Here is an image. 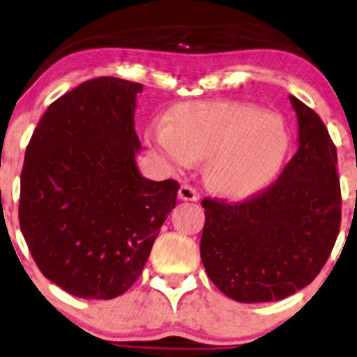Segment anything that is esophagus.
<instances>
[{
  "label": "esophagus",
  "mask_w": 357,
  "mask_h": 357,
  "mask_svg": "<svg viewBox=\"0 0 357 357\" xmlns=\"http://www.w3.org/2000/svg\"><path fill=\"white\" fill-rule=\"evenodd\" d=\"M178 197L181 201H191V202H194V201L199 199V192H197L192 186H189V184H183V186L179 188Z\"/></svg>",
  "instance_id": "obj_1"
}]
</instances>
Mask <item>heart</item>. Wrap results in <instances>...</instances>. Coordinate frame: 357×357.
<instances>
[{
  "instance_id": "heart-1",
  "label": "heart",
  "mask_w": 357,
  "mask_h": 357,
  "mask_svg": "<svg viewBox=\"0 0 357 357\" xmlns=\"http://www.w3.org/2000/svg\"><path fill=\"white\" fill-rule=\"evenodd\" d=\"M155 150L174 168L207 160L206 181L227 197L245 196L277 173L290 137L278 115L229 100L184 103L168 125L150 130Z\"/></svg>"
}]
</instances>
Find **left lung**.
<instances>
[{"label": "left lung", "instance_id": "obj_1", "mask_svg": "<svg viewBox=\"0 0 357 357\" xmlns=\"http://www.w3.org/2000/svg\"><path fill=\"white\" fill-rule=\"evenodd\" d=\"M290 102L298 151L277 183L241 204L202 201L201 260L212 283L241 303L283 300L310 285L340 234L336 146L318 114Z\"/></svg>", "mask_w": 357, "mask_h": 357}]
</instances>
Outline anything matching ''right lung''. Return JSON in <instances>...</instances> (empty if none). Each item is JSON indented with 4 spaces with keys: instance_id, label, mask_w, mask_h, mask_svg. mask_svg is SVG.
<instances>
[{
    "instance_id": "right-lung-1",
    "label": "right lung",
    "mask_w": 357,
    "mask_h": 357,
    "mask_svg": "<svg viewBox=\"0 0 357 357\" xmlns=\"http://www.w3.org/2000/svg\"><path fill=\"white\" fill-rule=\"evenodd\" d=\"M142 90L116 77L87 80L49 105L26 148L21 232L44 277L79 298L128 290L176 206L178 183L138 171Z\"/></svg>"
}]
</instances>
